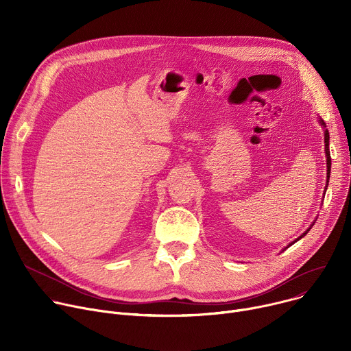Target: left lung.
Here are the masks:
<instances>
[{"mask_svg": "<svg viewBox=\"0 0 351 351\" xmlns=\"http://www.w3.org/2000/svg\"><path fill=\"white\" fill-rule=\"evenodd\" d=\"M318 122H319V125L324 128V138H325V154H326V186H325V190L324 191H326V189H328V182H329V176H330V153H329V132H328V129H326V125H325V122L321 119V118H318ZM325 194V193H324ZM314 223L315 222H313L311 223V226L302 234V236H298L294 241H291L289 245H291V244H294L297 240H300V239H302V237H304L308 232H310V229L314 226ZM287 245V247H289Z\"/></svg>", "mask_w": 351, "mask_h": 351, "instance_id": "8db88e82", "label": "left lung"}]
</instances>
